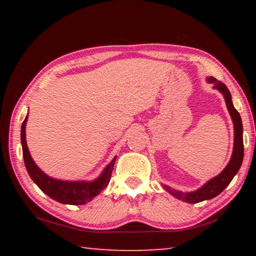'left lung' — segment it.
I'll return each instance as SVG.
<instances>
[{"label": "left lung", "mask_w": 256, "mask_h": 256, "mask_svg": "<svg viewBox=\"0 0 256 256\" xmlns=\"http://www.w3.org/2000/svg\"><path fill=\"white\" fill-rule=\"evenodd\" d=\"M210 84H214V88L218 89L220 92L224 94V100H226V105L230 114L232 122H234V131H235V138H234V151L232 156L227 167L220 172V174L212 178L211 180L202 186L200 190H196V192L190 193H184L180 192V190L168 188L164 185V188L167 192H170L172 196L188 203H198L204 200H210V198L219 196L222 190L227 188L229 183L232 180L234 176L237 174L242 166V158H244V144H242V124L240 112H238L235 107L232 105V94L229 92L227 86L222 84V81H218L216 78H209Z\"/></svg>", "instance_id": "8db88e82"}]
</instances>
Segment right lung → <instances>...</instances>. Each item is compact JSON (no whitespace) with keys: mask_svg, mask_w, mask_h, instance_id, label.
Segmentation results:
<instances>
[{"mask_svg":"<svg viewBox=\"0 0 256 256\" xmlns=\"http://www.w3.org/2000/svg\"><path fill=\"white\" fill-rule=\"evenodd\" d=\"M28 118V116H27ZM27 118H24L21 125V144H22V152L26 168L32 180L37 184L42 192L47 194L53 200L63 203V204H86L98 196L106 188L110 180L112 167H114L116 157L112 160L110 164L105 168L100 177L94 182H64L52 178L44 174L37 164L34 162L32 156L29 154L27 142H26V123Z\"/></svg>","mask_w":256,"mask_h":256,"instance_id":"1","label":"right lung"}]
</instances>
